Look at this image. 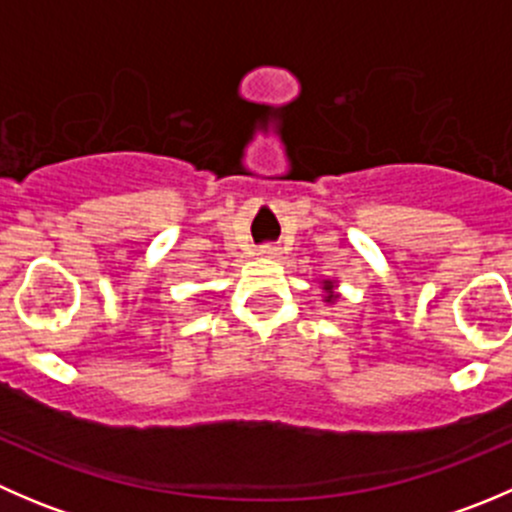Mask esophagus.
Segmentation results:
<instances>
[{"instance_id":"34e87169","label":"esophagus","mask_w":512,"mask_h":512,"mask_svg":"<svg viewBox=\"0 0 512 512\" xmlns=\"http://www.w3.org/2000/svg\"><path fill=\"white\" fill-rule=\"evenodd\" d=\"M280 247H277V245H262L260 247V255L262 257H280Z\"/></svg>"}]
</instances>
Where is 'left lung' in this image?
I'll return each instance as SVG.
<instances>
[{
	"mask_svg": "<svg viewBox=\"0 0 512 512\" xmlns=\"http://www.w3.org/2000/svg\"><path fill=\"white\" fill-rule=\"evenodd\" d=\"M322 289H324V302H327V304L337 302V299H339L337 282H334V280H322Z\"/></svg>",
	"mask_w": 512,
	"mask_h": 512,
	"instance_id": "obj_1",
	"label": "left lung"
}]
</instances>
